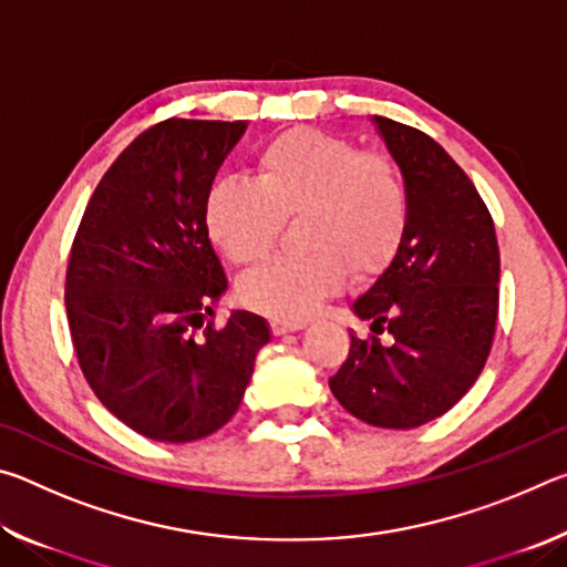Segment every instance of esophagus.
<instances>
[{
    "label": "esophagus",
    "instance_id": "obj_1",
    "mask_svg": "<svg viewBox=\"0 0 567 567\" xmlns=\"http://www.w3.org/2000/svg\"><path fill=\"white\" fill-rule=\"evenodd\" d=\"M302 328H305L302 320H280V318H272L270 320L272 334H287V332H297V330H302Z\"/></svg>",
    "mask_w": 567,
    "mask_h": 567
}]
</instances>
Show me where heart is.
<instances>
[{"label": "heart", "mask_w": 567, "mask_h": 567, "mask_svg": "<svg viewBox=\"0 0 567 567\" xmlns=\"http://www.w3.org/2000/svg\"><path fill=\"white\" fill-rule=\"evenodd\" d=\"M305 252L272 257L243 280L245 300L275 318H305L352 280L395 260L410 225L400 162L318 130H292L260 150L257 179H225L207 197L209 237L235 265L275 249L282 219L302 215Z\"/></svg>", "instance_id": "obj_1"}]
</instances>
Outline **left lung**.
Wrapping results in <instances>:
<instances>
[{
  "mask_svg": "<svg viewBox=\"0 0 567 567\" xmlns=\"http://www.w3.org/2000/svg\"><path fill=\"white\" fill-rule=\"evenodd\" d=\"M410 195L395 260L352 305L370 324L330 378L332 395L362 422L410 430L463 400L493 348L501 249L491 209L463 167L425 132L375 117Z\"/></svg>",
  "mask_w": 567,
  "mask_h": 567,
  "instance_id": "obj_1",
  "label": "left lung"
}]
</instances>
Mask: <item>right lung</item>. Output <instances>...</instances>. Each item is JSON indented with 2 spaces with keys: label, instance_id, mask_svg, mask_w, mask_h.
I'll use <instances>...</instances> for the list:
<instances>
[{
  "label": "right lung",
  "instance_id": "add662e5",
  "mask_svg": "<svg viewBox=\"0 0 567 567\" xmlns=\"http://www.w3.org/2000/svg\"><path fill=\"white\" fill-rule=\"evenodd\" d=\"M247 122L152 124L104 172L66 265L64 305L84 380L114 417L159 443H192L235 415L270 328L215 322L227 277L207 197Z\"/></svg>",
  "mask_w": 567,
  "mask_h": 567
}]
</instances>
